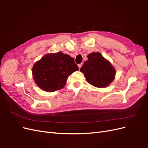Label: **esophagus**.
Wrapping results in <instances>:
<instances>
[{
  "label": "esophagus",
  "instance_id": "esophagus-1",
  "mask_svg": "<svg viewBox=\"0 0 148 148\" xmlns=\"http://www.w3.org/2000/svg\"><path fill=\"white\" fill-rule=\"evenodd\" d=\"M82 63H80V64H78V67H79V69L81 68V67H82Z\"/></svg>",
  "mask_w": 148,
  "mask_h": 148
}]
</instances>
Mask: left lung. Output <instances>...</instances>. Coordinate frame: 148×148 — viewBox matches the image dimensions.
I'll use <instances>...</instances> for the list:
<instances>
[{"instance_id":"8db88e82","label":"left lung","mask_w":148,"mask_h":148,"mask_svg":"<svg viewBox=\"0 0 148 148\" xmlns=\"http://www.w3.org/2000/svg\"><path fill=\"white\" fill-rule=\"evenodd\" d=\"M80 71L88 82L98 88L110 85L114 79L116 71L110 62L99 52H92L88 56Z\"/></svg>"}]
</instances>
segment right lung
Listing matches in <instances>:
<instances>
[{"instance_id":"1","label":"right lung","mask_w":148,"mask_h":148,"mask_svg":"<svg viewBox=\"0 0 148 148\" xmlns=\"http://www.w3.org/2000/svg\"><path fill=\"white\" fill-rule=\"evenodd\" d=\"M79 71L74 58L62 52L49 53L36 62L32 75L36 85L42 90L53 92L65 86L69 75Z\"/></svg>"}]
</instances>
